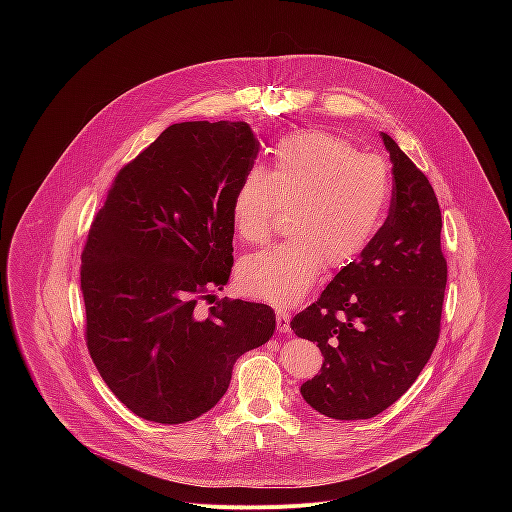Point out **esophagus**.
Wrapping results in <instances>:
<instances>
[{"instance_id":"obj_1","label":"esophagus","mask_w":512,"mask_h":512,"mask_svg":"<svg viewBox=\"0 0 512 512\" xmlns=\"http://www.w3.org/2000/svg\"><path fill=\"white\" fill-rule=\"evenodd\" d=\"M276 325L280 333L290 331V313L286 309H276Z\"/></svg>"}]
</instances>
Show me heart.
Returning <instances> with one entry per match:
<instances>
[{
  "label": "heart",
  "instance_id": "b5f03b06",
  "mask_svg": "<svg viewBox=\"0 0 512 512\" xmlns=\"http://www.w3.org/2000/svg\"><path fill=\"white\" fill-rule=\"evenodd\" d=\"M390 201V173L378 155L359 153L323 130L284 136L268 169L252 167L232 195V224L250 244H264L284 205L292 238L240 262L238 282L248 295L293 303L323 266L353 264L378 232Z\"/></svg>",
  "mask_w": 512,
  "mask_h": 512
}]
</instances>
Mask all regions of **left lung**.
Masks as SVG:
<instances>
[{
	"mask_svg": "<svg viewBox=\"0 0 512 512\" xmlns=\"http://www.w3.org/2000/svg\"><path fill=\"white\" fill-rule=\"evenodd\" d=\"M380 136L394 175L388 217L359 260L290 323L325 359L301 384V396L335 420H368L392 406L416 382L439 337L447 262L438 197L398 144Z\"/></svg>",
	"mask_w": 512,
	"mask_h": 512,
	"instance_id": "8db88e82",
	"label": "left lung"
}]
</instances>
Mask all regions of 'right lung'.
Instances as JSON below:
<instances>
[{
    "mask_svg": "<svg viewBox=\"0 0 512 512\" xmlns=\"http://www.w3.org/2000/svg\"><path fill=\"white\" fill-rule=\"evenodd\" d=\"M260 142L246 122H181L116 175L80 266L86 345L136 416L183 424L224 396L240 355L276 329L270 305L222 299L232 268V195Z\"/></svg>",
    "mask_w": 512,
    "mask_h": 512,
    "instance_id": "1",
    "label": "right lung"
}]
</instances>
